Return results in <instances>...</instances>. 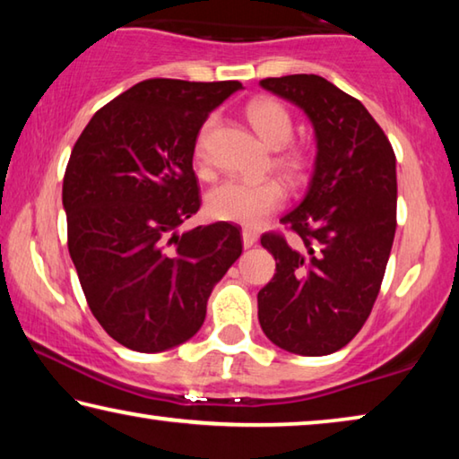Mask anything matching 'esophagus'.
<instances>
[{"instance_id":"obj_1","label":"esophagus","mask_w":459,"mask_h":459,"mask_svg":"<svg viewBox=\"0 0 459 459\" xmlns=\"http://www.w3.org/2000/svg\"><path fill=\"white\" fill-rule=\"evenodd\" d=\"M257 232L255 230H251V229H245L243 230V247L245 248H248V247H253L255 243H257Z\"/></svg>"}]
</instances>
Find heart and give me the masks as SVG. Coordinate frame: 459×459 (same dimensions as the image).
Returning a JSON list of instances; mask_svg holds the SVG:
<instances>
[{
  "label": "heart",
  "instance_id": "b5f03b06",
  "mask_svg": "<svg viewBox=\"0 0 459 459\" xmlns=\"http://www.w3.org/2000/svg\"><path fill=\"white\" fill-rule=\"evenodd\" d=\"M245 115L255 131L261 135L269 147H279L273 164L283 174L287 182L299 184L307 174L309 160L304 150L295 145H285L293 135V121L285 105L275 99L259 97L248 100ZM216 126V117H208L200 129L196 142V158H204L206 139ZM285 186L267 178V180H224L206 194V212L214 221L237 222L243 227H261L271 214L277 212L285 204Z\"/></svg>",
  "mask_w": 459,
  "mask_h": 459
}]
</instances>
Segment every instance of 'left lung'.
<instances>
[{
  "label": "left lung",
  "mask_w": 459,
  "mask_h": 459,
  "mask_svg": "<svg viewBox=\"0 0 459 459\" xmlns=\"http://www.w3.org/2000/svg\"><path fill=\"white\" fill-rule=\"evenodd\" d=\"M261 87L291 100L312 121L317 142L304 202L261 245L277 273L257 295L265 336L287 352L324 356L344 348L368 320L397 229L393 145L359 99L317 74L263 79Z\"/></svg>",
  "instance_id": "obj_1"
}]
</instances>
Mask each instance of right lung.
<instances>
[{
  "label": "right lung",
  "mask_w": 459,
  "mask_h": 459,
  "mask_svg": "<svg viewBox=\"0 0 459 459\" xmlns=\"http://www.w3.org/2000/svg\"><path fill=\"white\" fill-rule=\"evenodd\" d=\"M240 87L142 81L100 107L73 147L62 184L68 253L92 316L131 351L192 338L214 283L243 253L235 224L178 232L200 208L198 131Z\"/></svg>",
  "instance_id": "add662e5"
}]
</instances>
